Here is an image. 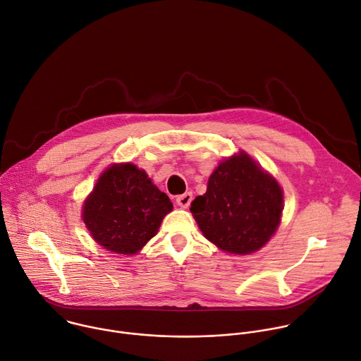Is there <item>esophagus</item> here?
Returning a JSON list of instances; mask_svg holds the SVG:
<instances>
[{"label": "esophagus", "instance_id": "1", "mask_svg": "<svg viewBox=\"0 0 361 361\" xmlns=\"http://www.w3.org/2000/svg\"><path fill=\"white\" fill-rule=\"evenodd\" d=\"M192 199H193L192 193H190V192H186V193H183V195H179V196L176 197V203H178L180 207L186 209V207H189V204H190Z\"/></svg>", "mask_w": 361, "mask_h": 361}]
</instances>
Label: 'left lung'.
Returning <instances> with one entry per match:
<instances>
[{
  "instance_id": "obj_1",
  "label": "left lung",
  "mask_w": 361,
  "mask_h": 361,
  "mask_svg": "<svg viewBox=\"0 0 361 361\" xmlns=\"http://www.w3.org/2000/svg\"><path fill=\"white\" fill-rule=\"evenodd\" d=\"M282 190L247 154L231 157L212 173L204 195L190 203L203 235L220 250L250 254L275 233Z\"/></svg>"
}]
</instances>
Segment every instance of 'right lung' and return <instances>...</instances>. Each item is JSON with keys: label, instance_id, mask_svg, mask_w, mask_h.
Wrapping results in <instances>:
<instances>
[{"label": "right lung", "instance_id": "right-lung-1", "mask_svg": "<svg viewBox=\"0 0 361 361\" xmlns=\"http://www.w3.org/2000/svg\"><path fill=\"white\" fill-rule=\"evenodd\" d=\"M172 207L144 171L123 164L102 175L85 203L83 220L100 245L127 255L140 251L157 234Z\"/></svg>", "mask_w": 361, "mask_h": 361}]
</instances>
